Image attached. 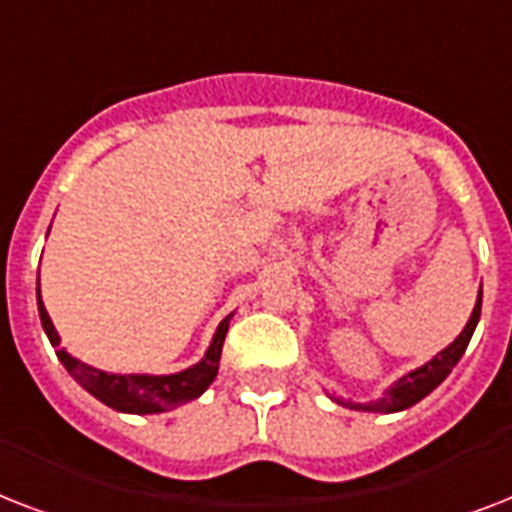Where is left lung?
I'll return each mask as SVG.
<instances>
[{"label": "left lung", "instance_id": "left-lung-1", "mask_svg": "<svg viewBox=\"0 0 512 512\" xmlns=\"http://www.w3.org/2000/svg\"><path fill=\"white\" fill-rule=\"evenodd\" d=\"M481 289H478V300L476 308L470 313L468 324L462 329L460 335L454 337V342H449L444 350H438L436 356L425 361L422 366L412 369V372H406L404 377H398L390 388H385L380 398H374V401H364V404H358V401H350V398H340L335 393H327L335 404L345 406V409H353V412H374V414H393V412H404L409 406H414L417 401L433 393V390L441 385V382L449 377L457 361L462 358L465 348H468L470 337L476 332L478 319H481Z\"/></svg>", "mask_w": 512, "mask_h": 512}]
</instances>
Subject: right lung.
I'll return each mask as SVG.
<instances>
[{"instance_id":"add662e5","label":"right lung","mask_w":512,"mask_h":512,"mask_svg":"<svg viewBox=\"0 0 512 512\" xmlns=\"http://www.w3.org/2000/svg\"><path fill=\"white\" fill-rule=\"evenodd\" d=\"M50 233V231H47ZM36 305H39V319H42L44 335L50 337L52 348L58 353L60 364L66 366V372L82 385L90 396L103 401L106 406L124 414H159L170 412L175 406L188 404L193 398H199L204 390L215 382L217 369H220V353H223V340L228 335L233 313H228L217 324L212 342L199 364L180 369L172 374H116L103 372L95 366L84 364L74 358L66 348H60V335L52 324L50 313L44 308L42 295H39V276H36Z\"/></svg>"}]
</instances>
